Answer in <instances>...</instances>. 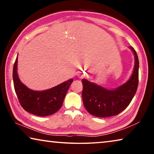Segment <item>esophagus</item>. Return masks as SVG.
I'll list each match as a JSON object with an SVG mask.
<instances>
[{"instance_id": "34e87169", "label": "esophagus", "mask_w": 154, "mask_h": 154, "mask_svg": "<svg viewBox=\"0 0 154 154\" xmlns=\"http://www.w3.org/2000/svg\"><path fill=\"white\" fill-rule=\"evenodd\" d=\"M85 73L84 72H78V74H77V77L79 78V79H82V78H83L85 77Z\"/></svg>"}]
</instances>
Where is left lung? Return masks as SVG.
I'll return each instance as SVG.
<instances>
[{
    "label": "left lung",
    "mask_w": 154,
    "mask_h": 154,
    "mask_svg": "<svg viewBox=\"0 0 154 154\" xmlns=\"http://www.w3.org/2000/svg\"><path fill=\"white\" fill-rule=\"evenodd\" d=\"M134 56L132 74L126 83L114 89H107L83 79L82 98L88 113L98 118H107L121 113L131 102L139 83V62L136 51L129 47Z\"/></svg>",
    "instance_id": "left-lung-1"
}]
</instances>
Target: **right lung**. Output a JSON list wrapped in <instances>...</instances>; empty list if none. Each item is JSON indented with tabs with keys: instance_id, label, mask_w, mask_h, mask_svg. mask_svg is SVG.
I'll return each instance as SVG.
<instances>
[{
	"instance_id": "right-lung-1",
	"label": "right lung",
	"mask_w": 154,
	"mask_h": 154,
	"mask_svg": "<svg viewBox=\"0 0 154 154\" xmlns=\"http://www.w3.org/2000/svg\"><path fill=\"white\" fill-rule=\"evenodd\" d=\"M15 93L25 111L40 117L55 113L61 108L66 92L73 79H70L50 89L42 91L31 90L21 82L17 74V56L13 69Z\"/></svg>"
}]
</instances>
